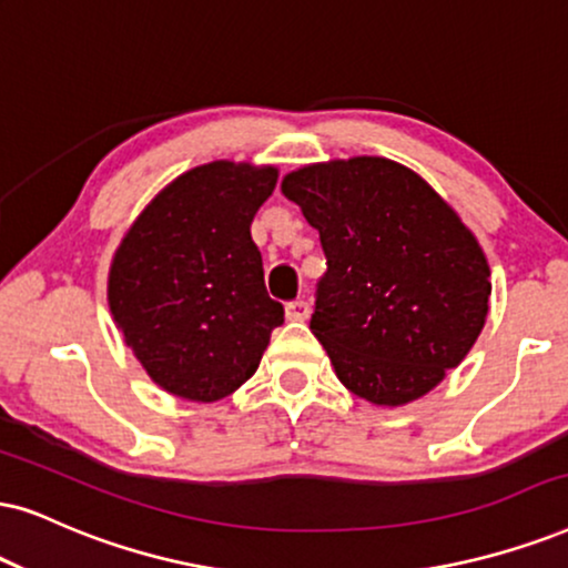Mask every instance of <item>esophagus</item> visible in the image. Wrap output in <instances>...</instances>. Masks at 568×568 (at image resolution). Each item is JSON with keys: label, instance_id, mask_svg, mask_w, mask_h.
<instances>
[{"label": "esophagus", "instance_id": "1", "mask_svg": "<svg viewBox=\"0 0 568 568\" xmlns=\"http://www.w3.org/2000/svg\"><path fill=\"white\" fill-rule=\"evenodd\" d=\"M308 312H312V308H308V304H306L304 298L291 301V304L285 306V317L293 320V322H304L308 317Z\"/></svg>", "mask_w": 568, "mask_h": 568}]
</instances>
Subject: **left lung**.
<instances>
[{"label": "left lung", "mask_w": 568, "mask_h": 568, "mask_svg": "<svg viewBox=\"0 0 568 568\" xmlns=\"http://www.w3.org/2000/svg\"><path fill=\"white\" fill-rule=\"evenodd\" d=\"M280 189L327 256L308 327L337 379L377 406L433 390L485 327L493 285L475 233L385 156L306 164Z\"/></svg>", "instance_id": "left-lung-1"}]
</instances>
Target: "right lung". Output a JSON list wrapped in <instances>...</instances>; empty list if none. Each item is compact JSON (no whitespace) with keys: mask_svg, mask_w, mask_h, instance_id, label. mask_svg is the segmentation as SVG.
<instances>
[{"mask_svg":"<svg viewBox=\"0 0 568 568\" xmlns=\"http://www.w3.org/2000/svg\"><path fill=\"white\" fill-rule=\"evenodd\" d=\"M275 183L270 164H201L164 185L114 251L106 280L114 325L172 396L196 404L231 396L283 325L251 241Z\"/></svg>","mask_w":568,"mask_h":568,"instance_id":"right-lung-1","label":"right lung"}]
</instances>
